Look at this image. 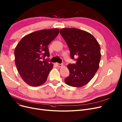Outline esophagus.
I'll return each mask as SVG.
<instances>
[{"label":"esophagus","mask_w":122,"mask_h":122,"mask_svg":"<svg viewBox=\"0 0 122 122\" xmlns=\"http://www.w3.org/2000/svg\"><path fill=\"white\" fill-rule=\"evenodd\" d=\"M56 65L58 67H61L63 66L62 64H60V63H56Z\"/></svg>","instance_id":"1"}]
</instances>
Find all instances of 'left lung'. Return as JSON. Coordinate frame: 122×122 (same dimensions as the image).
<instances>
[{"label": "left lung", "instance_id": "8db88e82", "mask_svg": "<svg viewBox=\"0 0 122 122\" xmlns=\"http://www.w3.org/2000/svg\"><path fill=\"white\" fill-rule=\"evenodd\" d=\"M60 33L68 45L71 59L76 61L75 64L67 65L70 73L65 82L71 86H83L91 80L99 68L100 45L92 34L83 30L64 28Z\"/></svg>", "mask_w": 122, "mask_h": 122}]
</instances>
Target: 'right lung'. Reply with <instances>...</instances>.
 <instances>
[{"instance_id": "obj_1", "label": "right lung", "mask_w": 122, "mask_h": 122, "mask_svg": "<svg viewBox=\"0 0 122 122\" xmlns=\"http://www.w3.org/2000/svg\"><path fill=\"white\" fill-rule=\"evenodd\" d=\"M59 33V30L51 29L35 31L26 35L17 45L15 50V63L22 79L29 85L38 86L47 80L53 65L49 59L48 45Z\"/></svg>"}]
</instances>
